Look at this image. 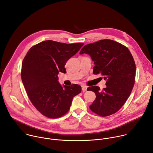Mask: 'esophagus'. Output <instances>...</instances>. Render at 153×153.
I'll list each match as a JSON object with an SVG mask.
<instances>
[{
    "instance_id": "1",
    "label": "esophagus",
    "mask_w": 153,
    "mask_h": 153,
    "mask_svg": "<svg viewBox=\"0 0 153 153\" xmlns=\"http://www.w3.org/2000/svg\"><path fill=\"white\" fill-rule=\"evenodd\" d=\"M81 88H82V92H86V91H87V86H84V85H82V86H81Z\"/></svg>"
}]
</instances>
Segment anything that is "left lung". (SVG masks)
Segmentation results:
<instances>
[{
    "label": "left lung",
    "instance_id": "1",
    "mask_svg": "<svg viewBox=\"0 0 153 153\" xmlns=\"http://www.w3.org/2000/svg\"><path fill=\"white\" fill-rule=\"evenodd\" d=\"M83 53L94 62L93 74H101L106 81L102 91L98 86L88 88L96 95L91 110L101 117L115 113L125 103L134 85L136 68L131 52L119 42L103 39L84 45L79 54Z\"/></svg>",
    "mask_w": 153,
    "mask_h": 153
}]
</instances>
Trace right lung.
Segmentation results:
<instances>
[{
  "instance_id": "right-lung-1",
  "label": "right lung",
  "mask_w": 153,
  "mask_h": 153,
  "mask_svg": "<svg viewBox=\"0 0 153 153\" xmlns=\"http://www.w3.org/2000/svg\"><path fill=\"white\" fill-rule=\"evenodd\" d=\"M83 45L47 40L33 46L23 59L21 78L24 88L33 106L44 116L56 118L64 115L73 98L81 92L78 84L62 86L58 75L66 72L67 61Z\"/></svg>"
}]
</instances>
